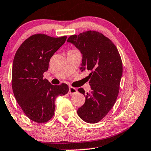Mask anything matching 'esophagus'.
Here are the masks:
<instances>
[{"label":"esophagus","mask_w":151,"mask_h":151,"mask_svg":"<svg viewBox=\"0 0 151 151\" xmlns=\"http://www.w3.org/2000/svg\"><path fill=\"white\" fill-rule=\"evenodd\" d=\"M76 92H77V90H76V88H73V87H70V88H69V92H68V94H69L73 95V94H76Z\"/></svg>","instance_id":"1"}]
</instances>
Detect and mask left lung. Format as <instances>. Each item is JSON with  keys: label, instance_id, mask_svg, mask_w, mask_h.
Listing matches in <instances>:
<instances>
[{"label": "left lung", "instance_id": "8db88e82", "mask_svg": "<svg viewBox=\"0 0 151 151\" xmlns=\"http://www.w3.org/2000/svg\"><path fill=\"white\" fill-rule=\"evenodd\" d=\"M82 54L81 71L88 70L91 90L86 94L83 88L78 92L86 97L84 105L77 114L85 122L96 123L107 115L117 99L122 75V63L114 44L103 34L88 31L69 37Z\"/></svg>", "mask_w": 151, "mask_h": 151}]
</instances>
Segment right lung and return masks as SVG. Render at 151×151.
I'll use <instances>...</instances> for the list:
<instances>
[{
  "instance_id": "right-lung-1",
  "label": "right lung",
  "mask_w": 151,
  "mask_h": 151,
  "mask_svg": "<svg viewBox=\"0 0 151 151\" xmlns=\"http://www.w3.org/2000/svg\"><path fill=\"white\" fill-rule=\"evenodd\" d=\"M66 36L52 37L45 34L31 35L21 44L15 55L12 67V89L21 109L30 120L46 122L55 114V101L66 94L68 85L50 84L43 74L50 59L65 43Z\"/></svg>"
}]
</instances>
